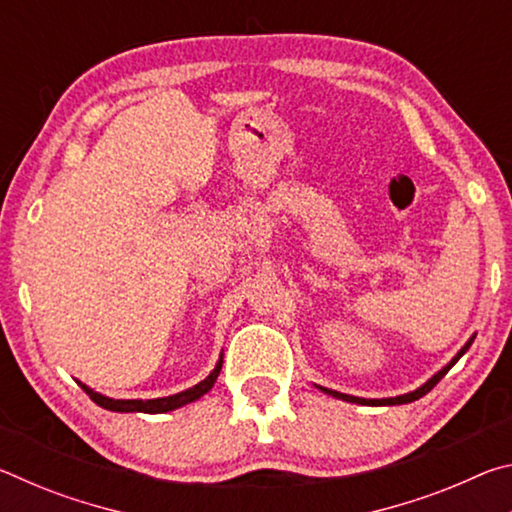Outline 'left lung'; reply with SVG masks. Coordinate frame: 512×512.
<instances>
[{
    "label": "left lung",
    "instance_id": "8db88e82",
    "mask_svg": "<svg viewBox=\"0 0 512 512\" xmlns=\"http://www.w3.org/2000/svg\"><path fill=\"white\" fill-rule=\"evenodd\" d=\"M474 336L476 334H472L470 339L465 341V345L461 350H458L454 357H452V361L447 363V366H443L440 368L436 375L433 377H429L427 381H424L422 386H418L415 388V391H411V393H404V395H397V397H384V400H366V397H354V395H345V393H336V391H329V388H323V386H316V388H320V391H323L325 395H332V397H336V400H343V402H352V404H363V406H397V404H409V402H415V400H420L422 395H427L433 386L438 384L440 379H443L447 372H449V368L454 366V363L463 357V354L470 350V345H472V341H474Z\"/></svg>",
    "mask_w": 512,
    "mask_h": 512
}]
</instances>
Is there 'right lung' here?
<instances>
[{"label":"right lung","instance_id":"1","mask_svg":"<svg viewBox=\"0 0 512 512\" xmlns=\"http://www.w3.org/2000/svg\"><path fill=\"white\" fill-rule=\"evenodd\" d=\"M223 366V354L216 361L214 370L207 375L203 381H198L196 386L187 388L183 393H176V395H169V397H155V400H115V397H108V395H101L90 388L88 384H83V381L76 379V384H79L85 393L90 395V400L94 404H99L101 409H108V411H115V413H167V411H176L180 406L185 404H192L196 400H201L205 393L212 391L216 377H219Z\"/></svg>","mask_w":512,"mask_h":512}]
</instances>
